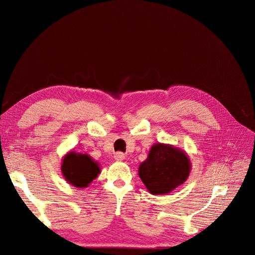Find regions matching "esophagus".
<instances>
[{
  "instance_id": "34e87169",
  "label": "esophagus",
  "mask_w": 255,
  "mask_h": 255,
  "mask_svg": "<svg viewBox=\"0 0 255 255\" xmlns=\"http://www.w3.org/2000/svg\"><path fill=\"white\" fill-rule=\"evenodd\" d=\"M114 158L116 160H118V161H122V160H125V158H126V154L122 153V152H117L114 155Z\"/></svg>"
}]
</instances>
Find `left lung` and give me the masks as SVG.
Masks as SVG:
<instances>
[{
  "instance_id": "left-lung-1",
  "label": "left lung",
  "mask_w": 255,
  "mask_h": 255,
  "mask_svg": "<svg viewBox=\"0 0 255 255\" xmlns=\"http://www.w3.org/2000/svg\"><path fill=\"white\" fill-rule=\"evenodd\" d=\"M191 163L187 153L172 144L154 143L138 174L152 195H166L188 179Z\"/></svg>"
}]
</instances>
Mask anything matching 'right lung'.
Instances as JSON below:
<instances>
[{
	"label": "right lung",
	"instance_id": "add662e5",
	"mask_svg": "<svg viewBox=\"0 0 255 255\" xmlns=\"http://www.w3.org/2000/svg\"><path fill=\"white\" fill-rule=\"evenodd\" d=\"M100 164L86 153L69 151L61 160L60 170L65 180L78 188H86L101 172Z\"/></svg>",
	"mask_w": 255,
	"mask_h": 255
}]
</instances>
